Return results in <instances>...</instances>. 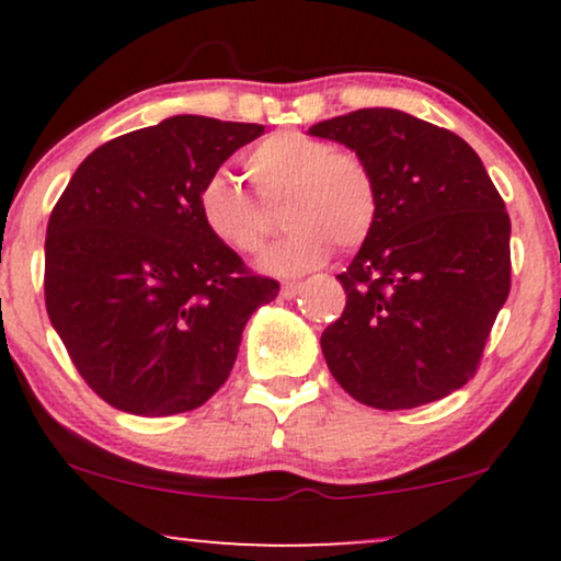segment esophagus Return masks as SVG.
Here are the masks:
<instances>
[{"label": "esophagus", "instance_id": "obj_1", "mask_svg": "<svg viewBox=\"0 0 561 561\" xmlns=\"http://www.w3.org/2000/svg\"><path fill=\"white\" fill-rule=\"evenodd\" d=\"M298 294H301V283H283L280 286L283 298H296Z\"/></svg>", "mask_w": 561, "mask_h": 561}]
</instances>
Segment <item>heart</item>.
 <instances>
[{
  "label": "heart",
  "instance_id": "b5f03b06",
  "mask_svg": "<svg viewBox=\"0 0 561 561\" xmlns=\"http://www.w3.org/2000/svg\"><path fill=\"white\" fill-rule=\"evenodd\" d=\"M244 168L266 204L286 202L283 219L294 227L260 260L267 273L313 271L327 263L334 242L355 250L378 225V179L357 152L286 129L257 142L244 158ZM262 203L227 173H211L198 191L206 229L237 252L263 248L273 219Z\"/></svg>",
  "mask_w": 561,
  "mask_h": 561
}]
</instances>
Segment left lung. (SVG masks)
<instances>
[{
	"instance_id": "left-lung-1",
	"label": "left lung",
	"mask_w": 561,
	"mask_h": 561,
	"mask_svg": "<svg viewBox=\"0 0 561 561\" xmlns=\"http://www.w3.org/2000/svg\"><path fill=\"white\" fill-rule=\"evenodd\" d=\"M370 163L373 234L336 275L342 317L321 334L334 380L380 411L462 388L511 290V219L462 137L398 110H357L309 129Z\"/></svg>"
}]
</instances>
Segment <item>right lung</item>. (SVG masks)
Listing matches in <instances>:
<instances>
[{
  "label": "right lung",
  "mask_w": 561,
  "mask_h": 561,
  "mask_svg": "<svg viewBox=\"0 0 561 561\" xmlns=\"http://www.w3.org/2000/svg\"><path fill=\"white\" fill-rule=\"evenodd\" d=\"M265 133L179 114L96 148L45 237V309L87 386L114 409L173 416L225 386L242 329L278 280L206 229L202 183Z\"/></svg>",
  "instance_id": "obj_1"
}]
</instances>
